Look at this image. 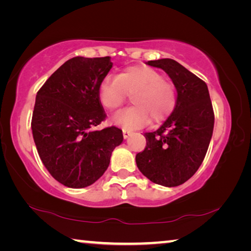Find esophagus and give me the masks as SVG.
Here are the masks:
<instances>
[{
	"label": "esophagus",
	"instance_id": "obj_1",
	"mask_svg": "<svg viewBox=\"0 0 251 251\" xmlns=\"http://www.w3.org/2000/svg\"><path fill=\"white\" fill-rule=\"evenodd\" d=\"M130 134H131V131H129V130H126V129H123V136H124V138L126 139V138H128L129 136H130Z\"/></svg>",
	"mask_w": 251,
	"mask_h": 251
}]
</instances>
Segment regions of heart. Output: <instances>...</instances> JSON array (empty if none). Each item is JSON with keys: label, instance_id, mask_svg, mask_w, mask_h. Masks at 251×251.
I'll list each match as a JSON object with an SVG mask.
<instances>
[{"label": "heart", "instance_id": "b5f03b06", "mask_svg": "<svg viewBox=\"0 0 251 251\" xmlns=\"http://www.w3.org/2000/svg\"><path fill=\"white\" fill-rule=\"evenodd\" d=\"M99 100L104 108L115 110L131 96L134 105L116 113L112 122L124 129H135L163 122L176 105V90L152 67L139 65L127 67L117 76L107 75L99 85Z\"/></svg>", "mask_w": 251, "mask_h": 251}]
</instances>
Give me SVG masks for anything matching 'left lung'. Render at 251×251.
Instances as JSON below:
<instances>
[{"mask_svg": "<svg viewBox=\"0 0 251 251\" xmlns=\"http://www.w3.org/2000/svg\"><path fill=\"white\" fill-rule=\"evenodd\" d=\"M146 64L166 72L177 91L176 105L163 125L145 133L146 147L136 155L144 176L155 184H184L201 166L214 130V109L206 83L172 58Z\"/></svg>", "mask_w": 251, "mask_h": 251, "instance_id": "1", "label": "left lung"}]
</instances>
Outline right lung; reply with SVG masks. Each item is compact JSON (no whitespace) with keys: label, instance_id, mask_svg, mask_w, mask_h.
<instances>
[{"label":"right lung","instance_id":"obj_1","mask_svg":"<svg viewBox=\"0 0 251 251\" xmlns=\"http://www.w3.org/2000/svg\"><path fill=\"white\" fill-rule=\"evenodd\" d=\"M112 66L109 56L73 57L36 94L31 127L37 152L50 175L70 188L94 184L123 142L115 126L93 129L106 117L97 91Z\"/></svg>","mask_w":251,"mask_h":251}]
</instances>
